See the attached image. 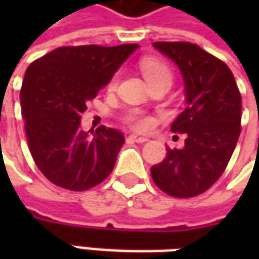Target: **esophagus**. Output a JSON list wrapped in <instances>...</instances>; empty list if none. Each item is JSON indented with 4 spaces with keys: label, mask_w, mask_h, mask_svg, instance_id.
<instances>
[{
    "label": "esophagus",
    "mask_w": 259,
    "mask_h": 259,
    "mask_svg": "<svg viewBox=\"0 0 259 259\" xmlns=\"http://www.w3.org/2000/svg\"><path fill=\"white\" fill-rule=\"evenodd\" d=\"M130 138L133 140V141H135V143H140V144H143V143H145V141H148V138L147 137H141V135H130Z\"/></svg>",
    "instance_id": "34e87169"
}]
</instances>
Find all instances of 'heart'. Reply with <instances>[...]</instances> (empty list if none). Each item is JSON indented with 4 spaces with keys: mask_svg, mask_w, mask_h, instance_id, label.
<instances>
[{
    "mask_svg": "<svg viewBox=\"0 0 259 259\" xmlns=\"http://www.w3.org/2000/svg\"><path fill=\"white\" fill-rule=\"evenodd\" d=\"M141 70L147 82L151 85L155 82H173V72L170 66L160 59H144L141 62ZM118 82V73L109 80V88H114ZM121 121L135 131H147L153 125V118L140 109H128L121 115Z\"/></svg>",
    "mask_w": 259,
    "mask_h": 259,
    "instance_id": "heart-1",
    "label": "heart"
}]
</instances>
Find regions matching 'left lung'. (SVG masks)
Here are the masks:
<instances>
[{
  "label": "left lung",
  "instance_id": "obj_1",
  "mask_svg": "<svg viewBox=\"0 0 259 259\" xmlns=\"http://www.w3.org/2000/svg\"><path fill=\"white\" fill-rule=\"evenodd\" d=\"M154 47L180 67L187 108L171 124L186 135L183 148H167L151 167L164 193L189 199L204 193L222 176L241 134L242 98L228 65L189 41H155Z\"/></svg>",
  "mask_w": 259,
  "mask_h": 259
}]
</instances>
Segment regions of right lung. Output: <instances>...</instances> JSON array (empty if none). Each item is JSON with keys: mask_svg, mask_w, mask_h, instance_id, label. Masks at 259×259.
Returning a JSON list of instances; mask_svg holds the SVG:
<instances>
[{"mask_svg": "<svg viewBox=\"0 0 259 259\" xmlns=\"http://www.w3.org/2000/svg\"><path fill=\"white\" fill-rule=\"evenodd\" d=\"M137 47L63 46L27 67L20 94L25 137L50 183L83 192L114 170L124 134L101 125L89 135L80 130V116Z\"/></svg>", "mask_w": 259, "mask_h": 259, "instance_id": "right-lung-1", "label": "right lung"}]
</instances>
